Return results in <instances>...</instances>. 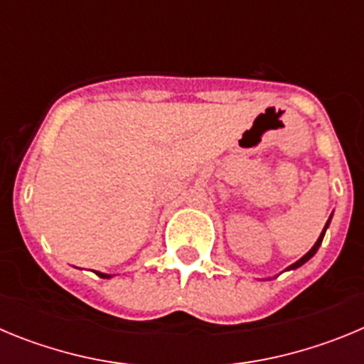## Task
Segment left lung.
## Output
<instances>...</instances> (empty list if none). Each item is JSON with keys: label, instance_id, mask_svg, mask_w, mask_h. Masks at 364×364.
<instances>
[{"label": "left lung", "instance_id": "obj_1", "mask_svg": "<svg viewBox=\"0 0 364 364\" xmlns=\"http://www.w3.org/2000/svg\"><path fill=\"white\" fill-rule=\"evenodd\" d=\"M333 215V213H332ZM332 215H330V218H328V222H326V226H324V230H323V233L319 235V239H317V242L314 244V246H311V250L310 252L306 253V255H302L301 259L297 260V262H294V264L291 266H288V268H286V272H290V269H297V268H301L302 264H304V262H308V260L311 259V257L315 255V253H317V250H319V246L321 244H323V239H324V233H326V230H328V226H330V220H332Z\"/></svg>", "mask_w": 364, "mask_h": 364}]
</instances>
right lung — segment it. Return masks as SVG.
I'll return each mask as SVG.
<instances>
[{
    "label": "right lung",
    "mask_w": 364,
    "mask_h": 364,
    "mask_svg": "<svg viewBox=\"0 0 364 364\" xmlns=\"http://www.w3.org/2000/svg\"><path fill=\"white\" fill-rule=\"evenodd\" d=\"M98 275L102 279H111L112 277V275H109V273H102V272H98Z\"/></svg>",
    "instance_id": "right-lung-1"
}]
</instances>
